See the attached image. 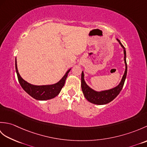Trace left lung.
<instances>
[{
	"label": "left lung",
	"instance_id": "obj_1",
	"mask_svg": "<svg viewBox=\"0 0 147 147\" xmlns=\"http://www.w3.org/2000/svg\"><path fill=\"white\" fill-rule=\"evenodd\" d=\"M117 42L119 43L121 46L123 47L124 50V63H125V71H124V74L122 78V80L121 82L117 86H116L114 88L107 90H104V91L101 92H96L95 90H93L90 88L89 86L87 85L86 83L85 79H84V73L82 71V89L85 97L88 102L92 103V104H96V105H104L108 103L111 102V101L116 97V96L119 94L122 88L124 86V82H125L126 75H127V63H126V49L123 44L121 43L120 40L117 39Z\"/></svg>",
	"mask_w": 147,
	"mask_h": 147
}]
</instances>
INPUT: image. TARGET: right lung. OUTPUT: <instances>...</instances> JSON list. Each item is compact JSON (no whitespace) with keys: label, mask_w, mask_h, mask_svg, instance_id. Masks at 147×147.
Listing matches in <instances>:
<instances>
[{"label":"right lung","mask_w":147,"mask_h":147,"mask_svg":"<svg viewBox=\"0 0 147 147\" xmlns=\"http://www.w3.org/2000/svg\"><path fill=\"white\" fill-rule=\"evenodd\" d=\"M15 62L16 71L19 83L28 94L38 100H46L52 99L57 96L62 87L64 86L69 72L71 70V69H69L65 73V75L62 78V79L57 83L53 84V85L37 86L32 85L22 78L18 70L16 59Z\"/></svg>","instance_id":"add662e5"}]
</instances>
